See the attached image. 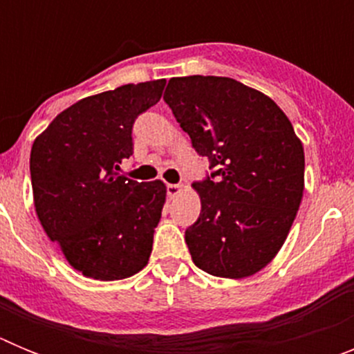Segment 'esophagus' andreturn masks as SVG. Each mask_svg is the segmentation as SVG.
Returning <instances> with one entry per match:
<instances>
[{
    "label": "esophagus",
    "instance_id": "34e87169",
    "mask_svg": "<svg viewBox=\"0 0 354 354\" xmlns=\"http://www.w3.org/2000/svg\"><path fill=\"white\" fill-rule=\"evenodd\" d=\"M180 189H183V186H180V184H168L167 186L168 198H175V196L180 193Z\"/></svg>",
    "mask_w": 354,
    "mask_h": 354
}]
</instances>
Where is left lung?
Wrapping results in <instances>:
<instances>
[{
    "label": "left lung",
    "instance_id": "obj_1",
    "mask_svg": "<svg viewBox=\"0 0 354 354\" xmlns=\"http://www.w3.org/2000/svg\"><path fill=\"white\" fill-rule=\"evenodd\" d=\"M162 99L214 170L193 183V262L212 277H252L282 248L301 204V140L273 99L230 77H171Z\"/></svg>",
    "mask_w": 354,
    "mask_h": 354
}]
</instances>
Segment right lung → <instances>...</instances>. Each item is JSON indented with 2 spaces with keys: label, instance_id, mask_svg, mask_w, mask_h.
<instances>
[{
  "label": "right lung",
  "instance_id": "1",
  "mask_svg": "<svg viewBox=\"0 0 354 354\" xmlns=\"http://www.w3.org/2000/svg\"><path fill=\"white\" fill-rule=\"evenodd\" d=\"M167 81L124 84L64 109L31 147L40 225L68 264L102 282L147 266L167 200L162 180L118 175L133 156V124L161 99Z\"/></svg>",
  "mask_w": 354,
  "mask_h": 354
}]
</instances>
